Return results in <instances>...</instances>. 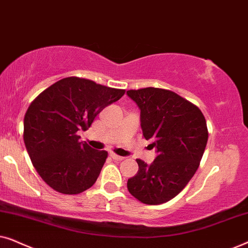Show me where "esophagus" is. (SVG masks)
<instances>
[{"instance_id":"obj_1","label":"esophagus","mask_w":248,"mask_h":248,"mask_svg":"<svg viewBox=\"0 0 248 248\" xmlns=\"http://www.w3.org/2000/svg\"><path fill=\"white\" fill-rule=\"evenodd\" d=\"M110 157L114 159V160H117V161H121V160H124L125 157H122V155H118L116 154H114V152H110Z\"/></svg>"}]
</instances>
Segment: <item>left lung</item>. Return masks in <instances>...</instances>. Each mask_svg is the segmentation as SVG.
Returning <instances> with one entry per match:
<instances>
[{
	"mask_svg": "<svg viewBox=\"0 0 248 248\" xmlns=\"http://www.w3.org/2000/svg\"><path fill=\"white\" fill-rule=\"evenodd\" d=\"M140 109L141 128L157 157L151 164L137 159L139 170L127 189L145 204H161L175 198L198 170L208 142L202 111L172 91L159 88L128 90Z\"/></svg>",
	"mask_w": 248,
	"mask_h": 248,
	"instance_id": "1",
	"label": "left lung"
}]
</instances>
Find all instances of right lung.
<instances>
[{"instance_id":"1","label":"right lung","mask_w":248,"mask_h":248,"mask_svg":"<svg viewBox=\"0 0 248 248\" xmlns=\"http://www.w3.org/2000/svg\"><path fill=\"white\" fill-rule=\"evenodd\" d=\"M124 93L70 77L32 101L23 121V140L47 185L63 194H79L96 183L108 154L80 141L78 132L88 130L94 117Z\"/></svg>"}]
</instances>
